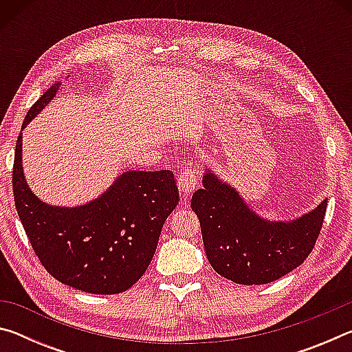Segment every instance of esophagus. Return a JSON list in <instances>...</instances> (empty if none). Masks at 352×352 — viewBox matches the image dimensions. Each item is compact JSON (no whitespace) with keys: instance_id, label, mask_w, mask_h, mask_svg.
Returning <instances> with one entry per match:
<instances>
[{"instance_id":"obj_1","label":"esophagus","mask_w":352,"mask_h":352,"mask_svg":"<svg viewBox=\"0 0 352 352\" xmlns=\"http://www.w3.org/2000/svg\"><path fill=\"white\" fill-rule=\"evenodd\" d=\"M197 183H199V175L194 169L190 168L183 169L180 174H178V188H180V190L184 195L192 194V190L195 189V186H197Z\"/></svg>"}]
</instances>
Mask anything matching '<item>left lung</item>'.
Here are the masks:
<instances>
[{
	"instance_id": "left-lung-1",
	"label": "left lung",
	"mask_w": 352,
	"mask_h": 352,
	"mask_svg": "<svg viewBox=\"0 0 352 352\" xmlns=\"http://www.w3.org/2000/svg\"><path fill=\"white\" fill-rule=\"evenodd\" d=\"M326 206L324 200L292 222H269L212 172H206L204 189L190 199L212 269L245 285L273 283L301 265L318 239Z\"/></svg>"
}]
</instances>
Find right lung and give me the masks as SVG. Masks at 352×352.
I'll return each instance as SVG.
<instances>
[{
	"label": "right lung",
	"instance_id": "obj_1",
	"mask_svg": "<svg viewBox=\"0 0 352 352\" xmlns=\"http://www.w3.org/2000/svg\"><path fill=\"white\" fill-rule=\"evenodd\" d=\"M46 90L23 121L56 96ZM15 208L35 254L50 275L69 287L96 295L121 294L144 275L164 220L178 205L170 170H129L99 199L77 208L50 206L35 197L21 166V133L12 170Z\"/></svg>",
	"mask_w": 352,
	"mask_h": 352
}]
</instances>
